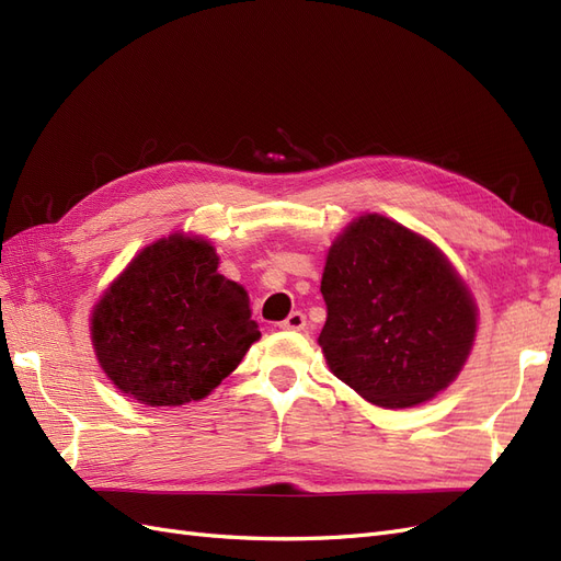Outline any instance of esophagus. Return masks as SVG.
Here are the masks:
<instances>
[{
  "label": "esophagus",
  "mask_w": 561,
  "mask_h": 561,
  "mask_svg": "<svg viewBox=\"0 0 561 561\" xmlns=\"http://www.w3.org/2000/svg\"><path fill=\"white\" fill-rule=\"evenodd\" d=\"M304 325H307V316H304L301 311H293L280 322L283 330H304Z\"/></svg>",
  "instance_id": "esophagus-1"
}]
</instances>
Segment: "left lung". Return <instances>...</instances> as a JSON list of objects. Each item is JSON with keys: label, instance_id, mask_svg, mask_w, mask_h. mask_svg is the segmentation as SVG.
<instances>
[{"label": "left lung", "instance_id": "8db88e82", "mask_svg": "<svg viewBox=\"0 0 561 561\" xmlns=\"http://www.w3.org/2000/svg\"><path fill=\"white\" fill-rule=\"evenodd\" d=\"M328 320L318 344L336 379L379 407H412L461 371L478 311L433 243L365 215L330 248L320 283Z\"/></svg>", "mask_w": 561, "mask_h": 561}]
</instances>
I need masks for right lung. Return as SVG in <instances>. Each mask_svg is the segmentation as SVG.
Here are the masks:
<instances>
[{
    "label": "right lung",
    "instance_id": "right-lung-1",
    "mask_svg": "<svg viewBox=\"0 0 561 561\" xmlns=\"http://www.w3.org/2000/svg\"><path fill=\"white\" fill-rule=\"evenodd\" d=\"M208 241L168 236L145 248L98 301L91 336L118 390L149 407L206 398L260 330L241 285L217 274Z\"/></svg>",
    "mask_w": 561,
    "mask_h": 561
}]
</instances>
